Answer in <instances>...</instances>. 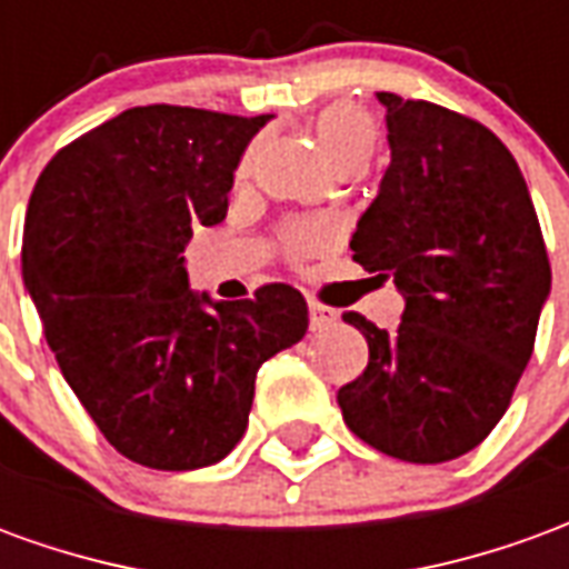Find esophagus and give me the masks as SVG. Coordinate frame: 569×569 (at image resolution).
<instances>
[{
  "label": "esophagus",
  "instance_id": "obj_1",
  "mask_svg": "<svg viewBox=\"0 0 569 569\" xmlns=\"http://www.w3.org/2000/svg\"><path fill=\"white\" fill-rule=\"evenodd\" d=\"M310 329L313 332H322V329H329V326H335L338 322V313H335L332 308H322L320 301H310Z\"/></svg>",
  "mask_w": 569,
  "mask_h": 569
}]
</instances>
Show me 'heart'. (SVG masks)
Here are the masks:
<instances>
[{
    "mask_svg": "<svg viewBox=\"0 0 569 569\" xmlns=\"http://www.w3.org/2000/svg\"><path fill=\"white\" fill-rule=\"evenodd\" d=\"M317 137L326 154L332 158L338 167L345 163H369L375 154V142H378V130L359 106L338 103L322 109L317 118ZM332 247V231L326 224H298L289 234V249L296 256H320Z\"/></svg>",
    "mask_w": 569,
    "mask_h": 569,
    "instance_id": "b5f03b06",
    "label": "heart"
}]
</instances>
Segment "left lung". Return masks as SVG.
Masks as SVG:
<instances>
[{"label": "left lung", "instance_id": "obj_1", "mask_svg": "<svg viewBox=\"0 0 569 569\" xmlns=\"http://www.w3.org/2000/svg\"><path fill=\"white\" fill-rule=\"evenodd\" d=\"M378 100L390 167L350 249L393 277L406 310L393 332L345 313L369 366L338 406L387 457L445 463L506 415L551 292L549 256L525 176L485 124L399 93Z\"/></svg>", "mask_w": 569, "mask_h": 569}]
</instances>
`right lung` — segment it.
Returning <instances> with one entry per match:
<instances>
[{
  "mask_svg": "<svg viewBox=\"0 0 569 569\" xmlns=\"http://www.w3.org/2000/svg\"><path fill=\"white\" fill-rule=\"evenodd\" d=\"M271 118L137 106L36 182L23 286L72 393L133 463H219L247 432L261 362L308 332L298 289L212 301L182 256L198 224L224 219L240 154Z\"/></svg>",
  "mask_w": 569,
  "mask_h": 569,
  "instance_id": "1",
  "label": "right lung"
}]
</instances>
